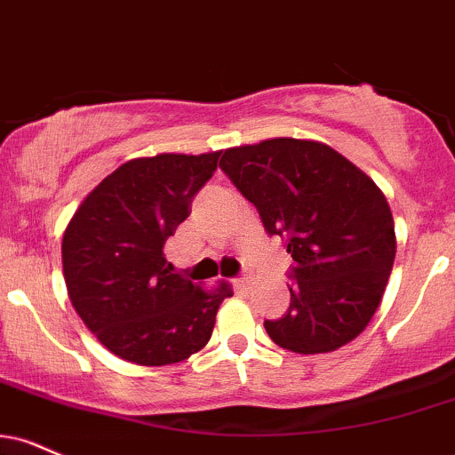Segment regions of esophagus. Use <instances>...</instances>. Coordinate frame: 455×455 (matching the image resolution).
I'll list each match as a JSON object with an SVG mask.
<instances>
[{
	"label": "esophagus",
	"instance_id": "34e87169",
	"mask_svg": "<svg viewBox=\"0 0 455 455\" xmlns=\"http://www.w3.org/2000/svg\"><path fill=\"white\" fill-rule=\"evenodd\" d=\"M235 288L248 290L250 288V280H248V277H237V280H235Z\"/></svg>",
	"mask_w": 455,
	"mask_h": 455
}]
</instances>
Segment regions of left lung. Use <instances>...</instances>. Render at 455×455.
<instances>
[{
	"instance_id": "obj_1",
	"label": "left lung",
	"mask_w": 455,
	"mask_h": 455,
	"mask_svg": "<svg viewBox=\"0 0 455 455\" xmlns=\"http://www.w3.org/2000/svg\"><path fill=\"white\" fill-rule=\"evenodd\" d=\"M220 167L297 262L288 311L265 322L273 341L294 354H326L358 337L379 307L396 256L379 186L314 140L228 148Z\"/></svg>"
}]
</instances>
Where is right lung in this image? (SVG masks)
I'll list each match as a JSON object with an SVG mask.
<instances>
[{
	"label": "right lung",
	"mask_w": 455,
	"mask_h": 455,
	"mask_svg": "<svg viewBox=\"0 0 455 455\" xmlns=\"http://www.w3.org/2000/svg\"><path fill=\"white\" fill-rule=\"evenodd\" d=\"M220 152L131 158L103 178L63 233L74 309L103 347L141 366L175 364L210 341L231 283L210 290L178 275L163 248L190 216Z\"/></svg>",
	"instance_id": "right-lung-1"
}]
</instances>
